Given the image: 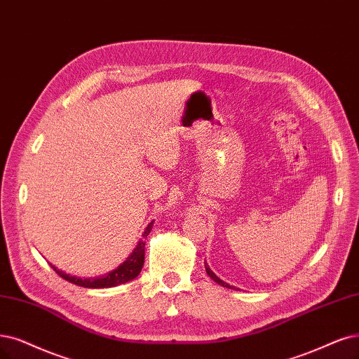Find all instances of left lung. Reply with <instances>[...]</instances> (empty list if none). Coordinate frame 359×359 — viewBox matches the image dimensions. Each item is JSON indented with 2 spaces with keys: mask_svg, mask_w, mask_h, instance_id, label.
I'll return each instance as SVG.
<instances>
[{
  "mask_svg": "<svg viewBox=\"0 0 359 359\" xmlns=\"http://www.w3.org/2000/svg\"><path fill=\"white\" fill-rule=\"evenodd\" d=\"M204 264H205V272L208 273V276L211 278V280H213L215 283H217V284H219V285H222V287H226V288H233V290H235V287H233V285H229L228 283H224V281H222V280H220V278H219V276H217V275H216V273H215L213 271H211V269H210V266H208V264H207V263H204Z\"/></svg>",
  "mask_w": 359,
  "mask_h": 359,
  "instance_id": "8db88e82",
  "label": "left lung"
}]
</instances>
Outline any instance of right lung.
<instances>
[{
    "instance_id": "add662e5",
    "label": "right lung",
    "mask_w": 359,
    "mask_h": 359,
    "mask_svg": "<svg viewBox=\"0 0 359 359\" xmlns=\"http://www.w3.org/2000/svg\"><path fill=\"white\" fill-rule=\"evenodd\" d=\"M152 226H154V222H151L148 226H146L144 232L142 233L140 241L137 243L135 250L131 251V255L121 264H119L116 269H114L108 273H104L102 276H97V278H78V276H72L69 273H65L63 271L57 269L56 266H53V264H51V268L55 269L56 273L60 275L63 280L69 281L75 285L84 287V288H109V287H116V285L126 284L131 280H135V278L140 273V271L143 268L144 240L151 233Z\"/></svg>"
}]
</instances>
